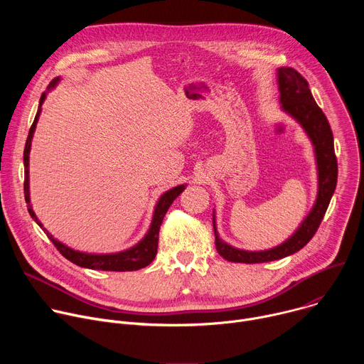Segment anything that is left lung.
<instances>
[{"mask_svg": "<svg viewBox=\"0 0 364 364\" xmlns=\"http://www.w3.org/2000/svg\"><path fill=\"white\" fill-rule=\"evenodd\" d=\"M277 83L279 90V105L282 112L291 117L302 128L314 149L317 167V197L308 215L282 243L265 250L239 249L225 242L216 225L213 210V230L216 249L226 261L243 264H261L278 261L302 249L313 237L326 215L337 184V159L334 154V138L330 124L316 103L308 82L292 68L277 69Z\"/></svg>", "mask_w": 364, "mask_h": 364, "instance_id": "obj_1", "label": "left lung"}]
</instances>
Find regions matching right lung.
I'll use <instances>...</instances> for the list:
<instances>
[{
    "label": "right lung",
    "mask_w": 364,
    "mask_h": 364,
    "mask_svg": "<svg viewBox=\"0 0 364 364\" xmlns=\"http://www.w3.org/2000/svg\"><path fill=\"white\" fill-rule=\"evenodd\" d=\"M60 80H62V77H56L53 82L48 85L47 90L41 95L34 122L30 128V132H28V136H27V141H26V148H24V197H26V201H27L28 213L33 218V220L46 232L48 239L53 242V245L60 250V253L66 259H69L70 262H73V264H76L82 268L96 269V271H115V272L136 271V269L145 268L146 265H149L154 261L155 255H157L159 235H160V226L163 223V219H164L167 210L170 209V205L173 204V201L186 190L187 184L176 186V187L167 190L166 193H163L160 196L159 201L155 203V205H154L152 219H151L149 228H148L146 233L144 235V237L138 243H135L134 246H131L128 249H124V250H119V252H112V253H89V252L76 250V249L68 246L66 243L56 239L43 226V223L38 220V218L36 216V213L33 210L31 200H30V149H31V141H33V135H34L40 114H41V105L44 103L48 92L53 90L59 85Z\"/></svg>",
    "instance_id": "add662e5"
}]
</instances>
